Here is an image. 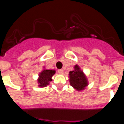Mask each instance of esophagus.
I'll use <instances>...</instances> for the list:
<instances>
[{
	"instance_id": "1",
	"label": "esophagus",
	"mask_w": 124,
	"mask_h": 124,
	"mask_svg": "<svg viewBox=\"0 0 124 124\" xmlns=\"http://www.w3.org/2000/svg\"><path fill=\"white\" fill-rule=\"evenodd\" d=\"M58 72L60 74H63V73H64V71H63V70H62V69H61V70H58Z\"/></svg>"
}]
</instances>
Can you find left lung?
<instances>
[{
    "label": "left lung",
    "mask_w": 124,
    "mask_h": 124,
    "mask_svg": "<svg viewBox=\"0 0 124 124\" xmlns=\"http://www.w3.org/2000/svg\"><path fill=\"white\" fill-rule=\"evenodd\" d=\"M74 70L71 71L69 74L70 84L75 89L81 91L84 90L88 85L87 79L78 65L74 66Z\"/></svg>",
    "instance_id": "left-lung-1"
}]
</instances>
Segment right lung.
I'll return each mask as SVG.
<instances>
[{
	"instance_id": "add662e5",
	"label": "right lung",
	"mask_w": 124,
	"mask_h": 124,
	"mask_svg": "<svg viewBox=\"0 0 124 124\" xmlns=\"http://www.w3.org/2000/svg\"><path fill=\"white\" fill-rule=\"evenodd\" d=\"M55 70H43L39 74L38 78V83L39 87H44L50 84V82L52 81V76L55 74Z\"/></svg>"
}]
</instances>
